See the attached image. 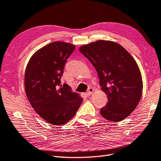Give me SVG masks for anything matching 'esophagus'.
I'll return each mask as SVG.
<instances>
[{
    "label": "esophagus",
    "instance_id": "obj_1",
    "mask_svg": "<svg viewBox=\"0 0 161 161\" xmlns=\"http://www.w3.org/2000/svg\"><path fill=\"white\" fill-rule=\"evenodd\" d=\"M93 88L90 87V88L88 89V90H87V92L86 93L87 96H90V95H92L93 93Z\"/></svg>",
    "mask_w": 161,
    "mask_h": 161
}]
</instances>
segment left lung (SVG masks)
I'll list each match as a JSON object with an SVG mask.
<instances>
[{
  "mask_svg": "<svg viewBox=\"0 0 161 161\" xmlns=\"http://www.w3.org/2000/svg\"><path fill=\"white\" fill-rule=\"evenodd\" d=\"M96 68L108 102L100 109L105 119L119 121L139 104L142 81L138 65L131 55L116 42L99 40L80 47Z\"/></svg>",
  "mask_w": 161,
  "mask_h": 161,
  "instance_id": "1",
  "label": "left lung"
}]
</instances>
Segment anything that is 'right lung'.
<instances>
[{"label": "right lung", "mask_w": 161, "mask_h": 161, "mask_svg": "<svg viewBox=\"0 0 161 161\" xmlns=\"http://www.w3.org/2000/svg\"><path fill=\"white\" fill-rule=\"evenodd\" d=\"M75 48L73 44L54 42L36 52L26 66L25 86L29 102L42 118L53 125L68 122L83 102L60 81L65 64Z\"/></svg>", "instance_id": "add662e5"}]
</instances>
